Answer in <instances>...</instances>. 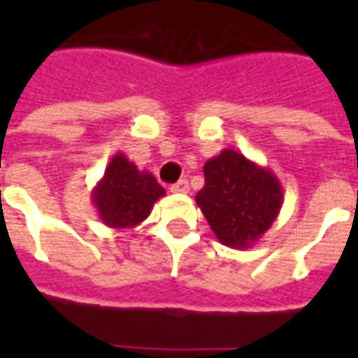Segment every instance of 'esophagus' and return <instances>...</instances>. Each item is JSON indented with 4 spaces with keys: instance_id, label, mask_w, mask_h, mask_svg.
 <instances>
[{
    "instance_id": "1",
    "label": "esophagus",
    "mask_w": 358,
    "mask_h": 358,
    "mask_svg": "<svg viewBox=\"0 0 358 358\" xmlns=\"http://www.w3.org/2000/svg\"><path fill=\"white\" fill-rule=\"evenodd\" d=\"M187 191H189L187 180H180V182H176L174 185H171V193H176V195H180V193H187Z\"/></svg>"
}]
</instances>
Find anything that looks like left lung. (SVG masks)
<instances>
[{
	"mask_svg": "<svg viewBox=\"0 0 358 358\" xmlns=\"http://www.w3.org/2000/svg\"><path fill=\"white\" fill-rule=\"evenodd\" d=\"M204 178L195 201L215 238L230 249H250L282 208L280 180L234 148L208 159Z\"/></svg>",
	"mask_w": 358,
	"mask_h": 358,
	"instance_id": "left-lung-1",
	"label": "left lung"
}]
</instances>
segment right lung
<instances>
[{"mask_svg":"<svg viewBox=\"0 0 358 358\" xmlns=\"http://www.w3.org/2000/svg\"><path fill=\"white\" fill-rule=\"evenodd\" d=\"M165 196L156 176L139 171L124 152H117L106 173L91 191L92 204L106 227L115 230L135 229L150 215L154 202Z\"/></svg>","mask_w":358,"mask_h":358,"instance_id":"1","label":"right lung"}]
</instances>
